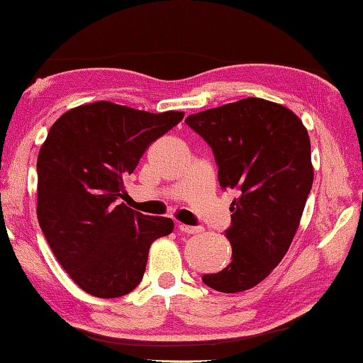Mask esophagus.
<instances>
[{"label":"esophagus","mask_w":363,"mask_h":363,"mask_svg":"<svg viewBox=\"0 0 363 363\" xmlns=\"http://www.w3.org/2000/svg\"><path fill=\"white\" fill-rule=\"evenodd\" d=\"M179 231L184 233V234H187V235H191V234L202 233V228H200V226H187V224H179Z\"/></svg>","instance_id":"1"}]
</instances>
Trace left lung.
Instances as JSON below:
<instances>
[{
    "label": "left lung",
    "instance_id": "obj_1",
    "mask_svg": "<svg viewBox=\"0 0 363 363\" xmlns=\"http://www.w3.org/2000/svg\"><path fill=\"white\" fill-rule=\"evenodd\" d=\"M215 153L223 189H238L226 238L233 260L203 274L211 289L235 294L273 272L292 239L313 184L306 125L279 103L244 99L187 116Z\"/></svg>",
    "mask_w": 363,
    "mask_h": 363
}]
</instances>
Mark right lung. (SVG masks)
Here are the masks:
<instances>
[{
	"label": "right lung",
	"instance_id": "1",
	"mask_svg": "<svg viewBox=\"0 0 363 363\" xmlns=\"http://www.w3.org/2000/svg\"><path fill=\"white\" fill-rule=\"evenodd\" d=\"M182 118L95 101L51 125L37 160V218L56 260L89 294H129L150 245L174 229L171 218L132 211L119 199L148 145Z\"/></svg>",
	"mask_w": 363,
	"mask_h": 363
}]
</instances>
